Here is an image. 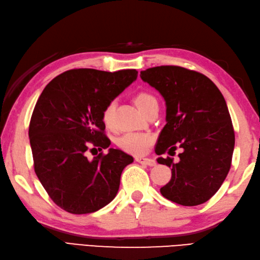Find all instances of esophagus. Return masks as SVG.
Instances as JSON below:
<instances>
[{
	"label": "esophagus",
	"instance_id": "obj_1",
	"mask_svg": "<svg viewBox=\"0 0 260 260\" xmlns=\"http://www.w3.org/2000/svg\"><path fill=\"white\" fill-rule=\"evenodd\" d=\"M137 162L142 164V165H147V166H155L156 161L153 159H150V158H144V157H136L135 159Z\"/></svg>",
	"mask_w": 260,
	"mask_h": 260
}]
</instances>
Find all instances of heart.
I'll list each match as a JSON object with an SVG mask.
<instances>
[{"mask_svg":"<svg viewBox=\"0 0 260 260\" xmlns=\"http://www.w3.org/2000/svg\"><path fill=\"white\" fill-rule=\"evenodd\" d=\"M153 102H157L156 98L147 92H140L136 95L135 103L141 112L149 107ZM114 104L110 103L103 111V121L105 124H110L112 119ZM152 138L150 135L140 134V132H130L125 134L118 140V146L125 152L132 153V155H142L150 146Z\"/></svg>","mask_w":260,"mask_h":260,"instance_id":"obj_1","label":"heart"}]
</instances>
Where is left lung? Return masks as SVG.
<instances>
[{"mask_svg": "<svg viewBox=\"0 0 260 260\" xmlns=\"http://www.w3.org/2000/svg\"><path fill=\"white\" fill-rule=\"evenodd\" d=\"M140 77L166 103V124L156 153L171 155L177 146L182 149L177 162L171 157L157 159L172 168L161 195L185 206L206 202L224 182L235 149V131L223 95L203 74L179 66L148 68Z\"/></svg>", "mask_w": 260, "mask_h": 260, "instance_id": "left-lung-1", "label": "left lung"}]
</instances>
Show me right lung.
<instances>
[{"instance_id": "obj_1", "label": "right lung", "mask_w": 260, "mask_h": 260, "mask_svg": "<svg viewBox=\"0 0 260 260\" xmlns=\"http://www.w3.org/2000/svg\"><path fill=\"white\" fill-rule=\"evenodd\" d=\"M138 76L136 70H71L55 77L37 101L29 126L35 172L50 199L73 214L104 208L132 156L109 148L89 161V144L107 149L103 111ZM95 149V148H93ZM92 149V150H93Z\"/></svg>"}]
</instances>
